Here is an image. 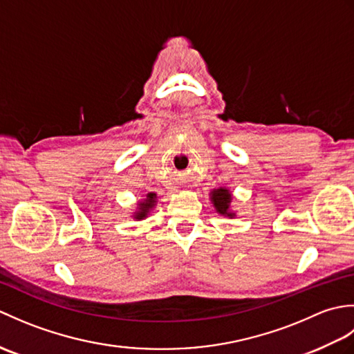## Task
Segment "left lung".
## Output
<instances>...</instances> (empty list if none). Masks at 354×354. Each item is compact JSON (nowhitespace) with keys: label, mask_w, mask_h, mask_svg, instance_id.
<instances>
[{"label":"left lung","mask_w":354,"mask_h":354,"mask_svg":"<svg viewBox=\"0 0 354 354\" xmlns=\"http://www.w3.org/2000/svg\"><path fill=\"white\" fill-rule=\"evenodd\" d=\"M209 201L216 209L217 214H221L223 217H236V213L232 212L231 208V202H232V193L227 187H219V189H214L209 192Z\"/></svg>","instance_id":"left-lung-1"}]
</instances>
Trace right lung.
I'll return each mask as SVG.
<instances>
[{"mask_svg":"<svg viewBox=\"0 0 354 354\" xmlns=\"http://www.w3.org/2000/svg\"><path fill=\"white\" fill-rule=\"evenodd\" d=\"M158 202V196L156 193L150 192L146 194V198H142L141 201L137 202V208H135V212L132 213V219L133 221H142L146 219V217L150 214V212L155 208Z\"/></svg>","mask_w":354,"mask_h":354,"instance_id":"obj_1","label":"right lung"}]
</instances>
